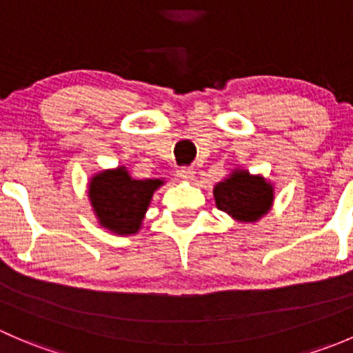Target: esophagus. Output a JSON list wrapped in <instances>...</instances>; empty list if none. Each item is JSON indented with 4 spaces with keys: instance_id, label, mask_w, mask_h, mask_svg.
Instances as JSON below:
<instances>
[{
    "instance_id": "1",
    "label": "esophagus",
    "mask_w": 353,
    "mask_h": 353,
    "mask_svg": "<svg viewBox=\"0 0 353 353\" xmlns=\"http://www.w3.org/2000/svg\"><path fill=\"white\" fill-rule=\"evenodd\" d=\"M177 177H179L181 181H193L194 169H191V167H183V169L177 170Z\"/></svg>"
}]
</instances>
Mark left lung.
Masks as SVG:
<instances>
[{"mask_svg": "<svg viewBox=\"0 0 353 353\" xmlns=\"http://www.w3.org/2000/svg\"><path fill=\"white\" fill-rule=\"evenodd\" d=\"M216 208L241 223L258 222L270 212L275 198L273 184L263 176L236 169L213 188Z\"/></svg>", "mask_w": 353, "mask_h": 353, "instance_id": "8db88e82", "label": "left lung"}]
</instances>
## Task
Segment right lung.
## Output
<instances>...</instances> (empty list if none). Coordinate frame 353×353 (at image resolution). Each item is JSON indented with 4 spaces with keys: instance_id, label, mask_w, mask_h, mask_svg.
<instances>
[{
    "instance_id": "add662e5",
    "label": "right lung",
    "mask_w": 353,
    "mask_h": 353,
    "mask_svg": "<svg viewBox=\"0 0 353 353\" xmlns=\"http://www.w3.org/2000/svg\"><path fill=\"white\" fill-rule=\"evenodd\" d=\"M162 179H133L126 167L95 174L88 184V199L99 223L116 236L140 230L152 196Z\"/></svg>"
}]
</instances>
